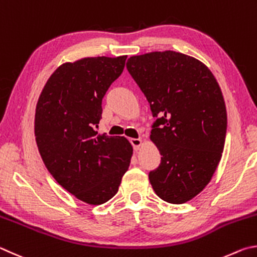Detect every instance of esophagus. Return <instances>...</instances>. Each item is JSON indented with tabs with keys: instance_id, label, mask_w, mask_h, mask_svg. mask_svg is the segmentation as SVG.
<instances>
[{
	"instance_id": "34e87169",
	"label": "esophagus",
	"mask_w": 257,
	"mask_h": 257,
	"mask_svg": "<svg viewBox=\"0 0 257 257\" xmlns=\"http://www.w3.org/2000/svg\"><path fill=\"white\" fill-rule=\"evenodd\" d=\"M130 142H131V145L133 146L134 150H139V149H140V147L142 146V140H141V139H131V140H130Z\"/></svg>"
}]
</instances>
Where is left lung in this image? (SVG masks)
<instances>
[{
  "label": "left lung",
  "mask_w": 257,
  "mask_h": 257,
  "mask_svg": "<svg viewBox=\"0 0 257 257\" xmlns=\"http://www.w3.org/2000/svg\"><path fill=\"white\" fill-rule=\"evenodd\" d=\"M126 67L147 97L154 117L150 140L161 163L149 174L161 200L182 204L210 183L221 159L227 110L208 66L174 51L131 56Z\"/></svg>",
  "instance_id": "8db88e82"
}]
</instances>
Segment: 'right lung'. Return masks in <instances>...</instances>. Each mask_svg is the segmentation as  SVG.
Listing matches in <instances>:
<instances>
[{"label": "right lung", "mask_w": 257, "mask_h": 257, "mask_svg": "<svg viewBox=\"0 0 257 257\" xmlns=\"http://www.w3.org/2000/svg\"><path fill=\"white\" fill-rule=\"evenodd\" d=\"M126 57L63 63L49 76L36 106L35 137L45 166L63 188L91 205L116 194L133 155L127 139L94 131L102 98L123 72Z\"/></svg>", "instance_id": "obj_1"}]
</instances>
